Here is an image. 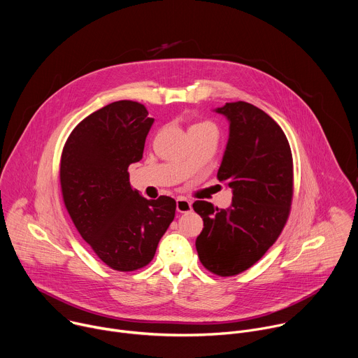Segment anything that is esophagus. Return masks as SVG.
Instances as JSON below:
<instances>
[{
	"label": "esophagus",
	"mask_w": 358,
	"mask_h": 358,
	"mask_svg": "<svg viewBox=\"0 0 358 358\" xmlns=\"http://www.w3.org/2000/svg\"><path fill=\"white\" fill-rule=\"evenodd\" d=\"M176 208H177V211H178V213H181V214H187V213H191L192 206H191V202H189L188 199H185V198L180 196V198H177V199H176Z\"/></svg>",
	"instance_id": "1"
}]
</instances>
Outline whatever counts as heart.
I'll return each mask as SVG.
<instances>
[{
  "label": "heart",
  "instance_id": "b5f03b06",
  "mask_svg": "<svg viewBox=\"0 0 358 358\" xmlns=\"http://www.w3.org/2000/svg\"><path fill=\"white\" fill-rule=\"evenodd\" d=\"M203 129H214V126L210 124V123H196V124H194V126L189 127V133H191V131H196V130H203ZM214 130H215V129H214Z\"/></svg>",
  "mask_w": 358,
  "mask_h": 358
}]
</instances>
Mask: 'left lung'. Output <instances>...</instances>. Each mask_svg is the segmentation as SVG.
I'll return each mask as SVG.
<instances>
[{
  "label": "left lung",
  "instance_id": "8db88e82",
  "mask_svg": "<svg viewBox=\"0 0 358 358\" xmlns=\"http://www.w3.org/2000/svg\"><path fill=\"white\" fill-rule=\"evenodd\" d=\"M214 112L229 123L217 176L232 189V202L227 210L192 203L203 221L195 246L208 271L234 276L257 264L280 235L292 203L293 160L283 130L259 108L235 101Z\"/></svg>",
  "mask_w": 358,
  "mask_h": 358
}]
</instances>
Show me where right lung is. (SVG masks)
I'll return each mask as SVG.
<instances>
[{
    "mask_svg": "<svg viewBox=\"0 0 358 358\" xmlns=\"http://www.w3.org/2000/svg\"><path fill=\"white\" fill-rule=\"evenodd\" d=\"M152 123L137 101H113L73 129L61 157L62 195L76 229L120 272L151 262L176 215L173 198L147 199L130 187L129 166L143 159Z\"/></svg>",
    "mask_w": 358,
    "mask_h": 358,
    "instance_id": "right-lung-1",
    "label": "right lung"
}]
</instances>
